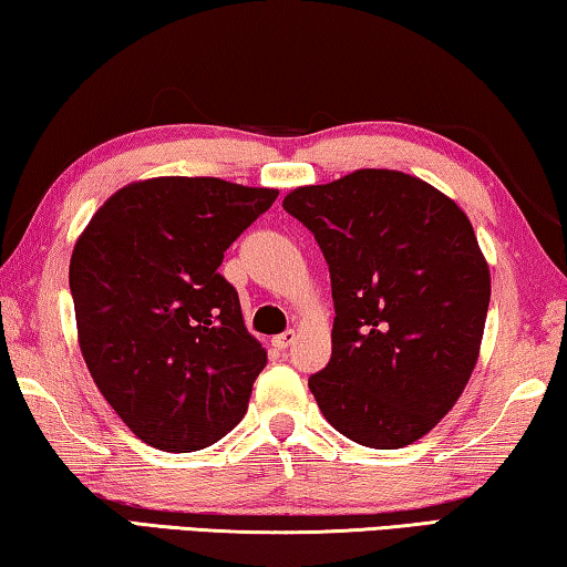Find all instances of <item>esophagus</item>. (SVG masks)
Instances as JSON below:
<instances>
[{"label":"esophagus","mask_w":567,"mask_h":567,"mask_svg":"<svg viewBox=\"0 0 567 567\" xmlns=\"http://www.w3.org/2000/svg\"><path fill=\"white\" fill-rule=\"evenodd\" d=\"M293 344H296V331H293V329L278 333V337L274 339V347L281 349V351H286V349L293 347Z\"/></svg>","instance_id":"1"}]
</instances>
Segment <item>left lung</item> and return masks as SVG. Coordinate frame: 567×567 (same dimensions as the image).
I'll return each instance as SVG.
<instances>
[{"label": "left lung", "mask_w": 567, "mask_h": 567, "mask_svg": "<svg viewBox=\"0 0 567 567\" xmlns=\"http://www.w3.org/2000/svg\"><path fill=\"white\" fill-rule=\"evenodd\" d=\"M329 264L331 359L309 379L351 442L399 450L434 430L477 364L489 268L472 223L430 183L364 168L284 198Z\"/></svg>", "instance_id": "left-lung-1"}]
</instances>
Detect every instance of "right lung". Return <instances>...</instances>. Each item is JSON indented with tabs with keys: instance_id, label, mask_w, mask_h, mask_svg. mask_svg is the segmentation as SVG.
I'll list each match as a JSON object with an SVG mask.
<instances>
[{
	"instance_id": "1",
	"label": "right lung",
	"mask_w": 567,
	"mask_h": 567,
	"mask_svg": "<svg viewBox=\"0 0 567 567\" xmlns=\"http://www.w3.org/2000/svg\"><path fill=\"white\" fill-rule=\"evenodd\" d=\"M276 196L220 178L130 183L74 244L80 351L107 404L151 447L196 452L244 420L266 351L218 266Z\"/></svg>"
}]
</instances>
